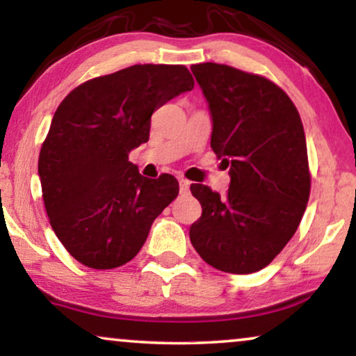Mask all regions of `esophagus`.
I'll return each mask as SVG.
<instances>
[{
  "label": "esophagus",
  "mask_w": 356,
  "mask_h": 356,
  "mask_svg": "<svg viewBox=\"0 0 356 356\" xmlns=\"http://www.w3.org/2000/svg\"><path fill=\"white\" fill-rule=\"evenodd\" d=\"M179 187H181L182 195H186V193H188V188H191V182L186 181V179H181V181H179Z\"/></svg>",
  "instance_id": "obj_1"
}]
</instances>
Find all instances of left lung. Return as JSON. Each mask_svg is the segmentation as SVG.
Segmentation results:
<instances>
[{"label": "left lung", "mask_w": 356, "mask_h": 356, "mask_svg": "<svg viewBox=\"0 0 356 356\" xmlns=\"http://www.w3.org/2000/svg\"><path fill=\"white\" fill-rule=\"evenodd\" d=\"M211 116L210 146L230 168L225 197L192 184L202 217L191 227L200 258L225 273L266 268L287 245L307 205L310 174L302 121L271 80L228 65L191 67Z\"/></svg>", "instance_id": "1"}]
</instances>
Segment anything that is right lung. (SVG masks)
<instances>
[{
	"mask_svg": "<svg viewBox=\"0 0 356 356\" xmlns=\"http://www.w3.org/2000/svg\"><path fill=\"white\" fill-rule=\"evenodd\" d=\"M192 88L184 65H133L79 85L58 105L38 172L52 230L85 266L131 261L177 197L175 177H143L128 156L149 139L154 110Z\"/></svg>",
	"mask_w": 356,
	"mask_h": 356,
	"instance_id": "obj_1",
	"label": "right lung"
}]
</instances>
